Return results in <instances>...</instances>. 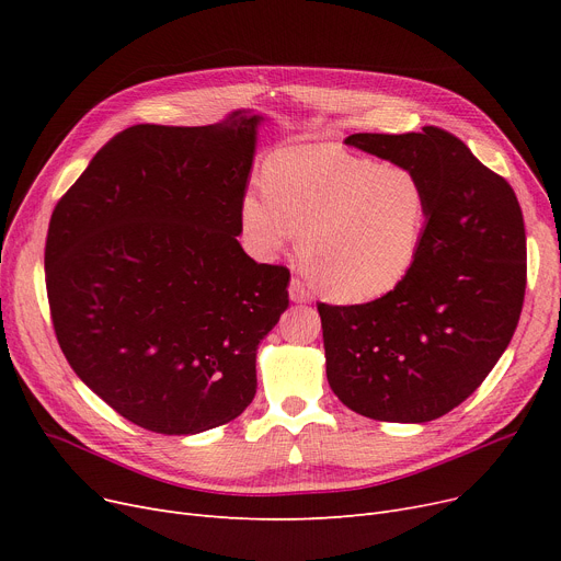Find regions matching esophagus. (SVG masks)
Returning <instances> with one entry per match:
<instances>
[{
    "instance_id": "obj_1",
    "label": "esophagus",
    "mask_w": 561,
    "mask_h": 561,
    "mask_svg": "<svg viewBox=\"0 0 561 561\" xmlns=\"http://www.w3.org/2000/svg\"><path fill=\"white\" fill-rule=\"evenodd\" d=\"M288 296H290L293 302H298V305H307V302L313 300L309 288L300 279H296V277H293L290 284H288Z\"/></svg>"
}]
</instances>
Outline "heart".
Listing matches in <instances>:
<instances>
[{
  "mask_svg": "<svg viewBox=\"0 0 561 561\" xmlns=\"http://www.w3.org/2000/svg\"><path fill=\"white\" fill-rule=\"evenodd\" d=\"M265 188H248L239 222L248 250L277 259L300 239L309 275L328 298L362 305L393 293L414 271L432 197L409 165L309 142L275 152Z\"/></svg>",
  "mask_w": 561,
  "mask_h": 561,
  "instance_id": "heart-1",
  "label": "heart"
}]
</instances>
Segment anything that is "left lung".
Masks as SVG:
<instances>
[{
	"instance_id": "obj_1",
	"label": "left lung",
	"mask_w": 561,
	"mask_h": 561,
	"mask_svg": "<svg viewBox=\"0 0 561 561\" xmlns=\"http://www.w3.org/2000/svg\"><path fill=\"white\" fill-rule=\"evenodd\" d=\"M345 145L414 168L432 214L411 275L366 305H318L328 381L357 414L427 423L473 393L518 325L527 248L518 199L453 134H352Z\"/></svg>"
}]
</instances>
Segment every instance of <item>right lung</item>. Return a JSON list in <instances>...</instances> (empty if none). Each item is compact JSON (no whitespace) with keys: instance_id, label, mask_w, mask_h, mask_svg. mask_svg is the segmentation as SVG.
I'll list each match as a JSON object with an SVG mask.
<instances>
[{"instance_id":"1","label":"right lung","mask_w":561,"mask_h":561,"mask_svg":"<svg viewBox=\"0 0 561 561\" xmlns=\"http://www.w3.org/2000/svg\"><path fill=\"white\" fill-rule=\"evenodd\" d=\"M261 115L113 136L58 199L45 243L54 332L83 385L157 434L243 414L290 273L239 239Z\"/></svg>"}]
</instances>
